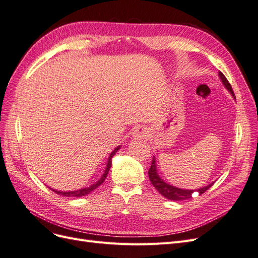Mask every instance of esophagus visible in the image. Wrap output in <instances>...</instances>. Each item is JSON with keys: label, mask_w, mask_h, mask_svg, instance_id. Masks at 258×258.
Instances as JSON below:
<instances>
[{"label": "esophagus", "mask_w": 258, "mask_h": 258, "mask_svg": "<svg viewBox=\"0 0 258 258\" xmlns=\"http://www.w3.org/2000/svg\"><path fill=\"white\" fill-rule=\"evenodd\" d=\"M132 137L135 139H144L147 137V130L143 127H138L132 132Z\"/></svg>", "instance_id": "esophagus-1"}]
</instances>
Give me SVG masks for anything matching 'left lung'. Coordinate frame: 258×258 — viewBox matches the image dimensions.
Here are the masks:
<instances>
[{
    "mask_svg": "<svg viewBox=\"0 0 258 258\" xmlns=\"http://www.w3.org/2000/svg\"><path fill=\"white\" fill-rule=\"evenodd\" d=\"M218 76H220V79H221L223 85L225 86V88L231 93V96L233 97V99L236 100L235 93H233L231 86L228 83V81L226 80V77L223 75L222 72H218ZM156 166H157V165H156V158H155V156H153L152 166H151L150 170H148V176H150V181H151V183L153 184V186L155 187V188L158 190V192L160 195H162V196L165 197V198L169 199V200L182 201V200L189 199V198H191V195L195 191H197L199 195H202L205 191H207L211 186L214 184V182L213 183H210L209 185L204 186V187H200V188H198V189H183V188H178V187H175L173 185H170L166 181H163V179L159 176L158 171H157V167H156Z\"/></svg>",
    "mask_w": 258,
    "mask_h": 258,
    "instance_id": "obj_1",
    "label": "left lung"
}]
</instances>
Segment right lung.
<instances>
[{"mask_svg": "<svg viewBox=\"0 0 258 258\" xmlns=\"http://www.w3.org/2000/svg\"><path fill=\"white\" fill-rule=\"evenodd\" d=\"M119 148H120V145H118L117 147H115L114 150L112 151V153L110 154V156H108V158H107V161H106V167H105V170H104V172H103V174L101 175V177L98 179V181H96L95 183L93 184H91L90 186H88V187H83V188H80V189H76V190H70V191H61V190H57V189H53V188H49L52 190V191H54L56 194H58V195H60V196H64V197H83V196H87L88 194H90L91 191H93L95 190L97 187H99L101 184H102L103 182H104V179H105V177H106V175H107V173H108V171H110V168H111V166H112V158H113V156L119 151Z\"/></svg>", "mask_w": 258, "mask_h": 258, "instance_id": "obj_1", "label": "right lung"}]
</instances>
